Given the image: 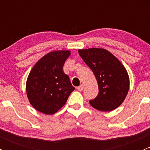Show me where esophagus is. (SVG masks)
Returning a JSON list of instances; mask_svg holds the SVG:
<instances>
[{"instance_id":"34e87169","label":"esophagus","mask_w":150,"mask_h":150,"mask_svg":"<svg viewBox=\"0 0 150 150\" xmlns=\"http://www.w3.org/2000/svg\"><path fill=\"white\" fill-rule=\"evenodd\" d=\"M77 89H78L79 91H82L83 90V85L81 84V86H79L78 87H77Z\"/></svg>"}]
</instances>
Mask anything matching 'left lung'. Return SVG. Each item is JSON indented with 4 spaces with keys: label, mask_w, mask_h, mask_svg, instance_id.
<instances>
[{
    "label": "left lung",
    "mask_w": 150,
    "mask_h": 150,
    "mask_svg": "<svg viewBox=\"0 0 150 150\" xmlns=\"http://www.w3.org/2000/svg\"><path fill=\"white\" fill-rule=\"evenodd\" d=\"M79 55L93 71L99 93L89 103L96 110L110 112L122 103L129 89V77L120 61L104 48L79 49Z\"/></svg>",
    "instance_id": "left-lung-1"
}]
</instances>
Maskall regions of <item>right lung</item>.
I'll use <instances>...</instances> for the list:
<instances>
[{
	"label": "right lung",
	"mask_w": 150,
	"mask_h": 150,
	"mask_svg": "<svg viewBox=\"0 0 150 150\" xmlns=\"http://www.w3.org/2000/svg\"><path fill=\"white\" fill-rule=\"evenodd\" d=\"M69 51H56L43 56L33 67L26 83L27 95L31 105L46 115L57 112L75 90L63 66Z\"/></svg>",
	"instance_id": "1"
}]
</instances>
